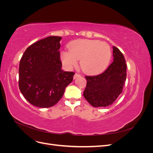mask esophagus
<instances>
[{
  "label": "esophagus",
  "mask_w": 153,
  "mask_h": 153,
  "mask_svg": "<svg viewBox=\"0 0 153 153\" xmlns=\"http://www.w3.org/2000/svg\"><path fill=\"white\" fill-rule=\"evenodd\" d=\"M79 76H80V74H78V73H75V75H74V76H73V78L74 79H75V78H78V77H79Z\"/></svg>",
  "instance_id": "esophagus-1"
}]
</instances>
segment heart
<instances>
[{
    "label": "heart",
    "mask_w": 153,
    "mask_h": 153,
    "mask_svg": "<svg viewBox=\"0 0 153 153\" xmlns=\"http://www.w3.org/2000/svg\"><path fill=\"white\" fill-rule=\"evenodd\" d=\"M69 51H63L61 57L68 69L75 67L80 60V67L85 73L99 74L108 66L112 56L110 46L98 40L77 39L68 45Z\"/></svg>",
    "instance_id": "obj_1"
}]
</instances>
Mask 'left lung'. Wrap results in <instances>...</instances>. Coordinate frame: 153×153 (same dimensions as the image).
<instances>
[{"label":"left lung","mask_w":153,"mask_h":153,"mask_svg":"<svg viewBox=\"0 0 153 153\" xmlns=\"http://www.w3.org/2000/svg\"><path fill=\"white\" fill-rule=\"evenodd\" d=\"M113 62L106 70L96 76H85V100L94 107L112 105L123 92L126 78L125 59L117 48L113 47Z\"/></svg>","instance_id":"8db88e82"}]
</instances>
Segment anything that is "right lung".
I'll return each mask as SVG.
<instances>
[{"label": "right lung", "mask_w": 153, "mask_h": 153, "mask_svg": "<svg viewBox=\"0 0 153 153\" xmlns=\"http://www.w3.org/2000/svg\"><path fill=\"white\" fill-rule=\"evenodd\" d=\"M61 37L50 36L31 45L19 64V89L27 101L48 108L62 97L75 73L62 70L59 49Z\"/></svg>", "instance_id": "add662e5"}]
</instances>
